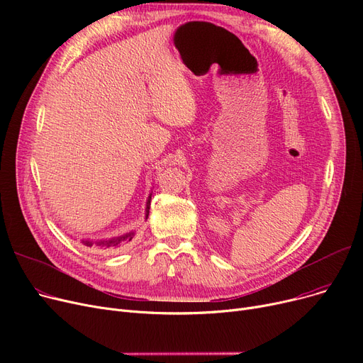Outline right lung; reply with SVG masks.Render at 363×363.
Segmentation results:
<instances>
[{
  "label": "right lung",
  "instance_id": "obj_1",
  "mask_svg": "<svg viewBox=\"0 0 363 363\" xmlns=\"http://www.w3.org/2000/svg\"><path fill=\"white\" fill-rule=\"evenodd\" d=\"M150 201H151V194L148 196V200H147V207H145V219L148 218V212H150ZM133 237H135V233L130 231V233H126L123 235H119V237H113V238H108V240H100V241H89V240H82V242L88 247H92L94 244L101 247V249H106V250H114V249H119V247L128 244Z\"/></svg>",
  "mask_w": 363,
  "mask_h": 363
}]
</instances>
